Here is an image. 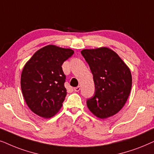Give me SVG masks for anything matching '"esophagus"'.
I'll use <instances>...</instances> for the list:
<instances>
[{
  "mask_svg": "<svg viewBox=\"0 0 154 154\" xmlns=\"http://www.w3.org/2000/svg\"><path fill=\"white\" fill-rule=\"evenodd\" d=\"M80 89H81V87H79V86H78V87H77L74 88V90H75V91H79Z\"/></svg>",
  "mask_w": 154,
  "mask_h": 154,
  "instance_id": "34e87169",
  "label": "esophagus"
}]
</instances>
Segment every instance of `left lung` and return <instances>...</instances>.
Here are the masks:
<instances>
[{
	"label": "left lung",
	"instance_id": "left-lung-1",
	"mask_svg": "<svg viewBox=\"0 0 154 154\" xmlns=\"http://www.w3.org/2000/svg\"><path fill=\"white\" fill-rule=\"evenodd\" d=\"M82 55L94 77L95 92L87 101V107L99 118H106L120 111L132 88L129 67L111 49L102 47L85 49Z\"/></svg>",
	"mask_w": 154,
	"mask_h": 154
}]
</instances>
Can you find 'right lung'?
Instances as JSON below:
<instances>
[{
  "mask_svg": "<svg viewBox=\"0 0 154 154\" xmlns=\"http://www.w3.org/2000/svg\"><path fill=\"white\" fill-rule=\"evenodd\" d=\"M69 48L48 45L39 49L24 65L21 89L28 107L43 118H51L62 107L67 94L62 65L73 55Z\"/></svg>",
  "mask_w": 154,
  "mask_h": 154,
  "instance_id": "1",
  "label": "right lung"
}]
</instances>
